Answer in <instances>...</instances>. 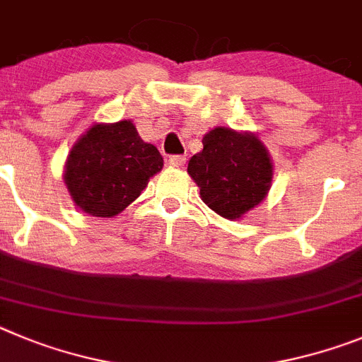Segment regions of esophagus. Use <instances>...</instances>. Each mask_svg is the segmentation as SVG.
Returning <instances> with one entry per match:
<instances>
[{
	"mask_svg": "<svg viewBox=\"0 0 362 362\" xmlns=\"http://www.w3.org/2000/svg\"><path fill=\"white\" fill-rule=\"evenodd\" d=\"M168 164L171 165V168H182V165L185 164V157H182V155H173V157L168 158Z\"/></svg>",
	"mask_w": 362,
	"mask_h": 362,
	"instance_id": "1",
	"label": "esophagus"
}]
</instances>
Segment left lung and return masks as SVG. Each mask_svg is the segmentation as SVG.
I'll list each match as a JSON object with an SVG mask.
<instances>
[{
  "mask_svg": "<svg viewBox=\"0 0 362 362\" xmlns=\"http://www.w3.org/2000/svg\"><path fill=\"white\" fill-rule=\"evenodd\" d=\"M204 149L191 157L187 173L214 213L236 220L265 198L272 182V162L265 146L250 133L214 128Z\"/></svg>",
  "mask_w": 362,
  "mask_h": 362,
  "instance_id": "1",
  "label": "left lung"
}]
</instances>
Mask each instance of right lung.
Returning <instances> with one entry per match:
<instances>
[{
    "instance_id": "obj_1",
    "label": "right lung",
    "mask_w": 362,
    "mask_h": 362,
    "mask_svg": "<svg viewBox=\"0 0 362 362\" xmlns=\"http://www.w3.org/2000/svg\"><path fill=\"white\" fill-rule=\"evenodd\" d=\"M164 165L153 144L139 136L132 120L95 124L68 155L64 182L79 209L110 218L141 197Z\"/></svg>"
}]
</instances>
